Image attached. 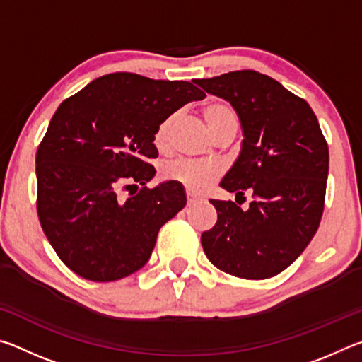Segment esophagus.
Returning a JSON list of instances; mask_svg holds the SVG:
<instances>
[{
	"instance_id": "esophagus-1",
	"label": "esophagus",
	"mask_w": 362,
	"mask_h": 362,
	"mask_svg": "<svg viewBox=\"0 0 362 362\" xmlns=\"http://www.w3.org/2000/svg\"><path fill=\"white\" fill-rule=\"evenodd\" d=\"M201 201V198L199 196H196V194H193V193H187V204L188 206H193V204H196V203H199Z\"/></svg>"
}]
</instances>
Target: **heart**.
Masks as SVG:
<instances>
[{"label":"heart","mask_w":362,"mask_h":362,"mask_svg":"<svg viewBox=\"0 0 362 362\" xmlns=\"http://www.w3.org/2000/svg\"><path fill=\"white\" fill-rule=\"evenodd\" d=\"M203 116L214 136L228 127H236V129L240 127V116L236 110L222 100L207 102L203 107ZM175 119L177 115H169L156 126L155 134H153V144L156 145V148L164 150L169 146ZM218 175L220 170L217 166L211 163L193 161V159H177L161 169V177L164 180L180 183L192 193L206 192L218 179Z\"/></svg>","instance_id":"b5f03b06"}]
</instances>
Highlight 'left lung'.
<instances>
[{"label": "left lung", "instance_id": "8db88e82", "mask_svg": "<svg viewBox=\"0 0 362 362\" xmlns=\"http://www.w3.org/2000/svg\"><path fill=\"white\" fill-rule=\"evenodd\" d=\"M196 84L230 102L241 121V153L220 187L236 198L252 193L246 211L211 199L217 223L201 235L204 252L233 276H276L308 246L322 217L329 148L320 122L303 99L259 71Z\"/></svg>", "mask_w": 362, "mask_h": 362}]
</instances>
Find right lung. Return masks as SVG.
Returning a JSON list of instances; mask_svg holds the SVG:
<instances>
[{"label":"right lung","instance_id":"1","mask_svg":"<svg viewBox=\"0 0 362 362\" xmlns=\"http://www.w3.org/2000/svg\"><path fill=\"white\" fill-rule=\"evenodd\" d=\"M206 94L188 81L110 73L60 103L36 151L40 223L71 272L97 283L148 262L158 231L187 204L183 187H146L156 126ZM127 199L120 194L131 187Z\"/></svg>","mask_w":362,"mask_h":362}]
</instances>
